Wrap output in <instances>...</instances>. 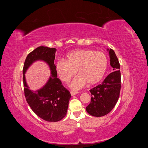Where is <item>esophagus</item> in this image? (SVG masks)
<instances>
[{
	"label": "esophagus",
	"instance_id": "1",
	"mask_svg": "<svg viewBox=\"0 0 148 148\" xmlns=\"http://www.w3.org/2000/svg\"><path fill=\"white\" fill-rule=\"evenodd\" d=\"M78 93H79V92H76V91H70V94H71V96H75V95H76Z\"/></svg>",
	"mask_w": 148,
	"mask_h": 148
}]
</instances>
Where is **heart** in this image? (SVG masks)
Masks as SVG:
<instances>
[{"mask_svg":"<svg viewBox=\"0 0 148 148\" xmlns=\"http://www.w3.org/2000/svg\"><path fill=\"white\" fill-rule=\"evenodd\" d=\"M108 66V60L103 52L92 49L75 50L66 55V61L59 59L56 70L59 78L67 83L77 73L78 77L70 84L74 90L82 89L85 84L94 85L104 77Z\"/></svg>","mask_w":148,"mask_h":148,"instance_id":"heart-1","label":"heart"}]
</instances>
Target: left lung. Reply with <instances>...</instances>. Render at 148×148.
<instances>
[{"label": "left lung", "instance_id": "obj_1", "mask_svg": "<svg viewBox=\"0 0 148 148\" xmlns=\"http://www.w3.org/2000/svg\"><path fill=\"white\" fill-rule=\"evenodd\" d=\"M110 57V64L113 68L101 84L89 90L91 94V102L86 107L87 112L95 117H102L109 114L117 104L121 88L120 64L115 52L107 49Z\"/></svg>", "mask_w": 148, "mask_h": 148}]
</instances>
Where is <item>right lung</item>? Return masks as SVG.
<instances>
[{
	"label": "right lung",
	"mask_w": 148,
	"mask_h": 148,
	"mask_svg": "<svg viewBox=\"0 0 148 148\" xmlns=\"http://www.w3.org/2000/svg\"><path fill=\"white\" fill-rule=\"evenodd\" d=\"M56 48L39 46L30 52L26 58L23 66V85L25 96L28 104L38 117L47 122H56L63 119L67 112L71 95L64 87L54 64ZM44 61L49 65L51 75L46 84L33 92L29 89L25 82V73L34 61Z\"/></svg>",
	"instance_id": "right-lung-1"
}]
</instances>
